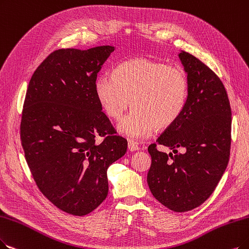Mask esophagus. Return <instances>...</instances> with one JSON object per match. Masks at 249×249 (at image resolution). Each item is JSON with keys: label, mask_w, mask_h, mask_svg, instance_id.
Listing matches in <instances>:
<instances>
[{"label": "esophagus", "mask_w": 249, "mask_h": 249, "mask_svg": "<svg viewBox=\"0 0 249 249\" xmlns=\"http://www.w3.org/2000/svg\"><path fill=\"white\" fill-rule=\"evenodd\" d=\"M127 147H128V149H130V151H132V152L133 151H137V150H139V149H140L139 145L136 142H134V141H128Z\"/></svg>", "instance_id": "34e87169"}]
</instances>
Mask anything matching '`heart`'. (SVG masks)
Listing matches in <instances>:
<instances>
[{"instance_id": "1", "label": "heart", "mask_w": 249, "mask_h": 249, "mask_svg": "<svg viewBox=\"0 0 249 249\" xmlns=\"http://www.w3.org/2000/svg\"><path fill=\"white\" fill-rule=\"evenodd\" d=\"M94 89L110 118H121L132 103L134 108L118 130L131 139H142L180 118L188 101L189 81L182 67L141 57L118 64L113 74L99 75Z\"/></svg>"}]
</instances>
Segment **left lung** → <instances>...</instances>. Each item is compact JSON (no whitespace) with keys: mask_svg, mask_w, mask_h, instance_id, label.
Returning <instances> with one entry per match:
<instances>
[{"mask_svg":"<svg viewBox=\"0 0 249 249\" xmlns=\"http://www.w3.org/2000/svg\"><path fill=\"white\" fill-rule=\"evenodd\" d=\"M189 81V96L180 118L156 142L185 152L173 156L149 145V189L176 213L192 211L210 197L230 157L231 106L226 89L212 69L185 51L178 53Z\"/></svg>","mask_w":249,"mask_h":249,"instance_id":"8db88e82","label":"left lung"}]
</instances>
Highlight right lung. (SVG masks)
Returning a JSON list of instances; mask_svg holds the SVG:
<instances>
[{"label": "right lung", "instance_id": "1", "mask_svg": "<svg viewBox=\"0 0 249 249\" xmlns=\"http://www.w3.org/2000/svg\"><path fill=\"white\" fill-rule=\"evenodd\" d=\"M113 51L56 50L28 84L20 123L26 162L39 191L69 214L86 215L104 201L107 168L126 152L127 141L116 135L94 89Z\"/></svg>", "mask_w": 249, "mask_h": 249}]
</instances>
